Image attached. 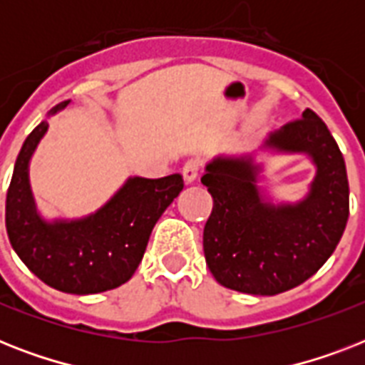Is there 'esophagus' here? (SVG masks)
I'll return each instance as SVG.
<instances>
[{
  "label": "esophagus",
  "instance_id": "34e87169",
  "mask_svg": "<svg viewBox=\"0 0 365 365\" xmlns=\"http://www.w3.org/2000/svg\"><path fill=\"white\" fill-rule=\"evenodd\" d=\"M200 170H202V163L199 159H187L183 163V168H182V174H183V180L187 183L195 182L197 178L200 176Z\"/></svg>",
  "mask_w": 365,
  "mask_h": 365
}]
</instances>
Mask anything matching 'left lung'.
Here are the masks:
<instances>
[{
	"label": "left lung",
	"mask_w": 365,
	"mask_h": 365,
	"mask_svg": "<svg viewBox=\"0 0 365 365\" xmlns=\"http://www.w3.org/2000/svg\"><path fill=\"white\" fill-rule=\"evenodd\" d=\"M269 145L305 151L317 163L311 195L297 206L263 205L250 159H216L200 178L214 200L202 235L206 265L222 286L242 294L277 295L309 280L349 220L345 159L314 111L274 132Z\"/></svg>",
	"instance_id": "left-lung-1"
}]
</instances>
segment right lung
Returning <instances> with one entry per match:
<instances>
[{"label": "right lung", "mask_w": 365, "mask_h": 365, "mask_svg": "<svg viewBox=\"0 0 365 365\" xmlns=\"http://www.w3.org/2000/svg\"><path fill=\"white\" fill-rule=\"evenodd\" d=\"M64 106L68 102L53 113ZM47 126L43 121L30 132L14 163L5 200L9 240L26 267L51 288L77 295L117 288L140 265L155 223L183 189L182 176L130 178L94 216L45 223L34 210L28 160Z\"/></svg>", "instance_id": "obj_1"}]
</instances>
